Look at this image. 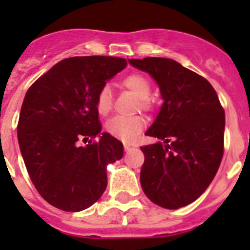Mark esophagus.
Returning <instances> with one entry per match:
<instances>
[{
  "mask_svg": "<svg viewBox=\"0 0 250 250\" xmlns=\"http://www.w3.org/2000/svg\"><path fill=\"white\" fill-rule=\"evenodd\" d=\"M124 147H125V150H126V151H130V150L135 149L136 145H134V144H129V143H126V144H124Z\"/></svg>",
  "mask_w": 250,
  "mask_h": 250,
  "instance_id": "esophagus-1",
  "label": "esophagus"
}]
</instances>
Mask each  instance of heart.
Returning <instances> with one entry per match:
<instances>
[{"label":"heart","instance_id":"heart-1","mask_svg":"<svg viewBox=\"0 0 250 250\" xmlns=\"http://www.w3.org/2000/svg\"><path fill=\"white\" fill-rule=\"evenodd\" d=\"M121 85L138 98V106L141 110L151 107L150 83L146 77L140 74H131L123 79ZM112 96L107 86H104L96 96V110L100 115H106L111 111ZM145 120L141 116H115L106 125L110 135L123 141H131L140 134L145 127Z\"/></svg>","mask_w":250,"mask_h":250}]
</instances>
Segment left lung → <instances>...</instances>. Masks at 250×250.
<instances>
[{"instance_id": "1", "label": "left lung", "mask_w": 250, "mask_h": 250, "mask_svg": "<svg viewBox=\"0 0 250 250\" xmlns=\"http://www.w3.org/2000/svg\"><path fill=\"white\" fill-rule=\"evenodd\" d=\"M156 81L164 100L145 135L164 140L143 146L140 183L165 209L196 200L213 182L224 152L225 114L213 86L171 59H130Z\"/></svg>"}]
</instances>
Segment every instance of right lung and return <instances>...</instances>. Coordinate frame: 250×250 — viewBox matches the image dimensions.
<instances>
[{"label":"right lung","instance_id":"add662e5","mask_svg":"<svg viewBox=\"0 0 250 250\" xmlns=\"http://www.w3.org/2000/svg\"><path fill=\"white\" fill-rule=\"evenodd\" d=\"M126 65L120 57H70L26 92L17 126L20 150L35 188L55 208L74 213L91 207L107 187L106 167L123 158V143L100 134L96 96ZM96 136V143L78 146Z\"/></svg>","mask_w":250,"mask_h":250}]
</instances>
